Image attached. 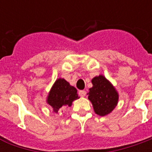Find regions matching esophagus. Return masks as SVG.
<instances>
[{
    "label": "esophagus",
    "mask_w": 152,
    "mask_h": 152,
    "mask_svg": "<svg viewBox=\"0 0 152 152\" xmlns=\"http://www.w3.org/2000/svg\"><path fill=\"white\" fill-rule=\"evenodd\" d=\"M78 95L80 96H82V97H83V96H86V91H83V90H80V91H78Z\"/></svg>",
    "instance_id": "esophagus-1"
}]
</instances>
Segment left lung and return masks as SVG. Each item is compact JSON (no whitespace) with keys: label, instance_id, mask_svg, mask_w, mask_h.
Returning a JSON list of instances; mask_svg holds the SVG:
<instances>
[{"label":"left lung","instance_id":"obj_1","mask_svg":"<svg viewBox=\"0 0 152 152\" xmlns=\"http://www.w3.org/2000/svg\"><path fill=\"white\" fill-rule=\"evenodd\" d=\"M88 99L92 103L94 111L99 116L110 113L117 106L118 94L112 84L104 76L99 75L91 80Z\"/></svg>","mask_w":152,"mask_h":152}]
</instances>
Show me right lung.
<instances>
[{
	"label": "right lung",
	"mask_w": 152,
	"mask_h": 152,
	"mask_svg": "<svg viewBox=\"0 0 152 152\" xmlns=\"http://www.w3.org/2000/svg\"><path fill=\"white\" fill-rule=\"evenodd\" d=\"M78 98L76 88L70 86L65 79L59 78L51 89L48 97V104L52 106L53 112L57 113L62 108L70 107L72 102Z\"/></svg>",
	"instance_id": "obj_1"
}]
</instances>
